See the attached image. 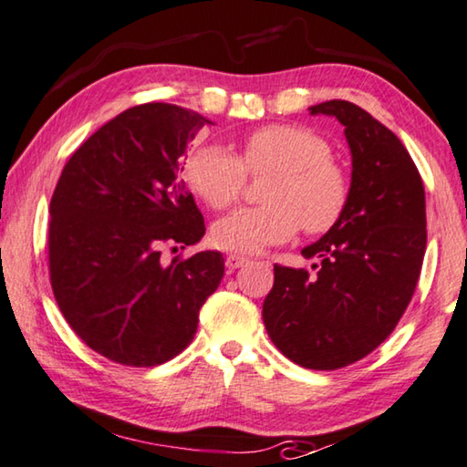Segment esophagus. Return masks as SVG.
Returning <instances> with one entry per match:
<instances>
[{"instance_id": "obj_1", "label": "esophagus", "mask_w": 467, "mask_h": 467, "mask_svg": "<svg viewBox=\"0 0 467 467\" xmlns=\"http://www.w3.org/2000/svg\"><path fill=\"white\" fill-rule=\"evenodd\" d=\"M247 262H249L247 257H243V255H236V254L226 255V268H228V270H236V268L245 266Z\"/></svg>"}]
</instances>
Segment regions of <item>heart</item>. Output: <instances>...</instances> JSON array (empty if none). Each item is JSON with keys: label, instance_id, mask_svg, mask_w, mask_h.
<instances>
[{"label": "heart", "instance_id": "1", "mask_svg": "<svg viewBox=\"0 0 467 467\" xmlns=\"http://www.w3.org/2000/svg\"><path fill=\"white\" fill-rule=\"evenodd\" d=\"M247 170L273 171L278 178L266 192V207H243L212 226V243L236 255L260 254L306 233H329L350 201L346 171L331 159V146L317 131L297 125H266L245 140L243 159L222 144L191 152L186 178L213 210L241 197Z\"/></svg>", "mask_w": 467, "mask_h": 467}]
</instances>
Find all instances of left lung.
I'll use <instances>...</instances> for the list:
<instances>
[{
    "instance_id": "8db88e82",
    "label": "left lung",
    "mask_w": 467,
    "mask_h": 467,
    "mask_svg": "<svg viewBox=\"0 0 467 467\" xmlns=\"http://www.w3.org/2000/svg\"><path fill=\"white\" fill-rule=\"evenodd\" d=\"M336 117L352 157L350 201L329 233L302 249L317 270L275 266L262 318L289 360L317 371L357 363L394 331L426 254V192L405 144L348 100L310 107Z\"/></svg>"
}]
</instances>
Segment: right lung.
I'll use <instances>...</instances> for the list:
<instances>
[{"instance_id": "add662e5", "label": "right lung", "mask_w": 467, "mask_h": 467, "mask_svg": "<svg viewBox=\"0 0 467 467\" xmlns=\"http://www.w3.org/2000/svg\"><path fill=\"white\" fill-rule=\"evenodd\" d=\"M212 123L149 102L88 138L50 203V281L71 329L109 360L167 363L192 342L199 310L224 276L220 252L163 264V245H194L205 224L182 180V155Z\"/></svg>"}]
</instances>
